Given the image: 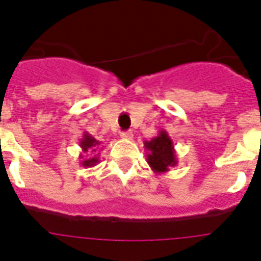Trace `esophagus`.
Segmentation results:
<instances>
[{"label":"esophagus","mask_w":261,"mask_h":261,"mask_svg":"<svg viewBox=\"0 0 261 261\" xmlns=\"http://www.w3.org/2000/svg\"><path fill=\"white\" fill-rule=\"evenodd\" d=\"M120 136H121V138H124V140H133L132 132H121Z\"/></svg>","instance_id":"esophagus-1"}]
</instances>
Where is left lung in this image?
<instances>
[{
  "mask_svg": "<svg viewBox=\"0 0 261 261\" xmlns=\"http://www.w3.org/2000/svg\"><path fill=\"white\" fill-rule=\"evenodd\" d=\"M146 150V161L155 174H165L177 165L175 154L174 142L166 130H159L158 136L151 138L150 141L144 142Z\"/></svg>",
  "mask_w": 261,
  "mask_h": 261,
  "instance_id": "obj_1",
  "label": "left lung"
}]
</instances>
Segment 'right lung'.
I'll return each mask as SVG.
<instances>
[{
	"mask_svg": "<svg viewBox=\"0 0 261 261\" xmlns=\"http://www.w3.org/2000/svg\"><path fill=\"white\" fill-rule=\"evenodd\" d=\"M100 144H102V142L98 141V140H95V138L90 135V133H87V132L84 133V137H82V140L80 141V146L82 147V151H84L85 154L90 153V156H89V154H87L86 156H84V154H81L80 155L81 165L84 166V167L89 168V167H94V166L98 165L99 154H95V153L98 151ZM93 153L94 154V156L92 155Z\"/></svg>",
	"mask_w": 261,
	"mask_h": 261,
	"instance_id": "add662e5",
	"label": "right lung"
}]
</instances>
